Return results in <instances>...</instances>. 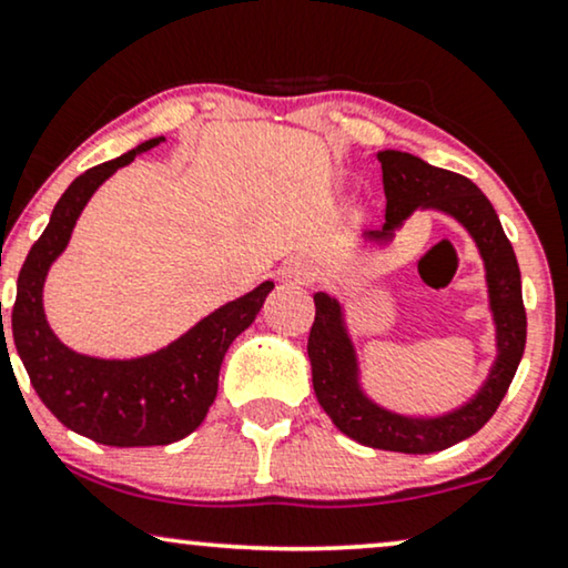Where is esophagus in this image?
Here are the masks:
<instances>
[{"label":"esophagus","mask_w":568,"mask_h":568,"mask_svg":"<svg viewBox=\"0 0 568 568\" xmlns=\"http://www.w3.org/2000/svg\"><path fill=\"white\" fill-rule=\"evenodd\" d=\"M277 277L288 280V283L304 285V283H308V280H312V267H308L306 260H301V256H291V260H285L283 264H280Z\"/></svg>","instance_id":"34e87169"}]
</instances>
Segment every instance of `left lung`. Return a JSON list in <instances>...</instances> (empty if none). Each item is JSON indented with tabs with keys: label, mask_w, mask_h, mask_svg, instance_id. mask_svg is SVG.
<instances>
[{
	"label": "left lung",
	"mask_w": 568,
	"mask_h": 568,
	"mask_svg": "<svg viewBox=\"0 0 568 568\" xmlns=\"http://www.w3.org/2000/svg\"><path fill=\"white\" fill-rule=\"evenodd\" d=\"M377 160L383 164L387 201L385 225L379 231H369L364 239L387 243L416 210H437L462 222L466 233L475 239L485 262L498 356L483 387L454 412L440 416L390 412L364 393L356 348L348 335L341 301L320 291L314 293L317 314H314L306 346L308 362H312V385L320 406L351 440L379 450H398V454H435L483 429L511 385L521 362L524 343H527L521 272L498 214L469 178L433 168L419 156L396 152V149L377 152Z\"/></svg>",
	"instance_id": "left-lung-1"
}]
</instances>
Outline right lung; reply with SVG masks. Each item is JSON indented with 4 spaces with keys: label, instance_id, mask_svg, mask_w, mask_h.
Masks as SVG:
<instances>
[{
    "label": "right lung",
    "instance_id": "1",
    "mask_svg": "<svg viewBox=\"0 0 568 568\" xmlns=\"http://www.w3.org/2000/svg\"><path fill=\"white\" fill-rule=\"evenodd\" d=\"M162 141V135L143 141L118 160L85 170L68 185L47 231L28 251L12 306L18 356L44 406L68 429L114 448L168 445L191 435L217 398L227 348L256 320L267 293L275 288L272 280H264L246 296L214 308L170 346L135 358L78 354L52 333L44 314V280L68 248L83 206L106 178Z\"/></svg>",
    "mask_w": 568,
    "mask_h": 568
}]
</instances>
